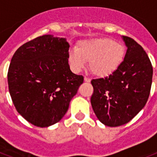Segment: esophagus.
<instances>
[{"instance_id": "1", "label": "esophagus", "mask_w": 157, "mask_h": 157, "mask_svg": "<svg viewBox=\"0 0 157 157\" xmlns=\"http://www.w3.org/2000/svg\"><path fill=\"white\" fill-rule=\"evenodd\" d=\"M85 82H90L91 79L89 78V77H86V76H85Z\"/></svg>"}]
</instances>
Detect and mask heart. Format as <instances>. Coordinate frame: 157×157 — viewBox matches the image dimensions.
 I'll list each match as a JSON object with an SVG mask.
<instances>
[{
	"instance_id": "1",
	"label": "heart",
	"mask_w": 157,
	"mask_h": 157,
	"mask_svg": "<svg viewBox=\"0 0 157 157\" xmlns=\"http://www.w3.org/2000/svg\"><path fill=\"white\" fill-rule=\"evenodd\" d=\"M123 44L111 38H96L81 41L68 53V62L75 72H80L89 61L95 76L105 77L117 70L124 57Z\"/></svg>"
}]
</instances>
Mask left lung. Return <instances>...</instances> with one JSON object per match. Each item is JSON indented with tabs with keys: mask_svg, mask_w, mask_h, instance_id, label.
<instances>
[{
	"mask_svg": "<svg viewBox=\"0 0 157 157\" xmlns=\"http://www.w3.org/2000/svg\"><path fill=\"white\" fill-rule=\"evenodd\" d=\"M125 56L117 70L105 78L93 79L91 104L98 120L109 127L125 124L144 107L150 94L152 66L141 46L123 36Z\"/></svg>",
	"mask_w": 157,
	"mask_h": 157,
	"instance_id": "1",
	"label": "left lung"
}]
</instances>
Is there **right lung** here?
Masks as SVG:
<instances>
[{"label":"right lung","instance_id":"obj_1","mask_svg":"<svg viewBox=\"0 0 157 157\" xmlns=\"http://www.w3.org/2000/svg\"><path fill=\"white\" fill-rule=\"evenodd\" d=\"M69 44L44 35L24 44L12 57L8 85L20 115L35 126L48 127L62 119L84 81L68 64Z\"/></svg>","mask_w":157,"mask_h":157}]
</instances>
